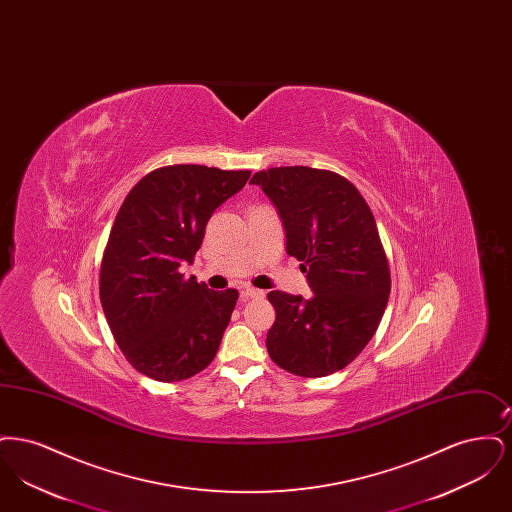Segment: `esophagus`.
<instances>
[{
    "label": "esophagus",
    "mask_w": 512,
    "mask_h": 512,
    "mask_svg": "<svg viewBox=\"0 0 512 512\" xmlns=\"http://www.w3.org/2000/svg\"><path fill=\"white\" fill-rule=\"evenodd\" d=\"M265 292L263 290H257V288H251V286H245L242 290V301H249V299H255V297H263Z\"/></svg>",
    "instance_id": "34e87169"
}]
</instances>
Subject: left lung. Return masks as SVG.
Returning a JSON list of instances; mask_svg holds the SVG:
<instances>
[{
    "label": "left lung",
    "instance_id": "1",
    "mask_svg": "<svg viewBox=\"0 0 512 512\" xmlns=\"http://www.w3.org/2000/svg\"><path fill=\"white\" fill-rule=\"evenodd\" d=\"M278 207L288 255L301 261L313 295L268 293L276 320L270 359L303 378L334 374L372 340L388 305L390 263L361 192L338 172L274 167L253 174Z\"/></svg>",
    "mask_w": 512,
    "mask_h": 512
}]
</instances>
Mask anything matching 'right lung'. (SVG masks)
I'll return each instance as SVG.
<instances>
[{
	"label": "right lung",
	"instance_id": "1",
	"mask_svg": "<svg viewBox=\"0 0 512 512\" xmlns=\"http://www.w3.org/2000/svg\"><path fill=\"white\" fill-rule=\"evenodd\" d=\"M249 171L169 165L128 192L99 268V299L126 361L147 378L180 382L211 365L238 301L184 278L205 226Z\"/></svg>",
	"mask_w": 512,
	"mask_h": 512
}]
</instances>
